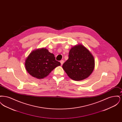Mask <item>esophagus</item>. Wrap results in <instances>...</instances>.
I'll return each instance as SVG.
<instances>
[{"instance_id":"obj_1","label":"esophagus","mask_w":122,"mask_h":122,"mask_svg":"<svg viewBox=\"0 0 122 122\" xmlns=\"http://www.w3.org/2000/svg\"><path fill=\"white\" fill-rule=\"evenodd\" d=\"M64 61L63 60H61L60 61V63H61V65H63V64H64Z\"/></svg>"}]
</instances>
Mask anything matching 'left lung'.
<instances>
[{"mask_svg": "<svg viewBox=\"0 0 122 122\" xmlns=\"http://www.w3.org/2000/svg\"><path fill=\"white\" fill-rule=\"evenodd\" d=\"M69 57L62 67L70 78L80 81L92 74L95 68V60L85 46L81 44L74 46L70 49Z\"/></svg>", "mask_w": 122, "mask_h": 122, "instance_id": "obj_1", "label": "left lung"}]
</instances>
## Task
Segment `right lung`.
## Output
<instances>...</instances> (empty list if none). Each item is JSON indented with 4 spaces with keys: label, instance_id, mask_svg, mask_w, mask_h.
Instances as JSON below:
<instances>
[{
    "label": "right lung",
    "instance_id": "add662e5",
    "mask_svg": "<svg viewBox=\"0 0 122 122\" xmlns=\"http://www.w3.org/2000/svg\"><path fill=\"white\" fill-rule=\"evenodd\" d=\"M53 54L46 48L33 50L25 60V68L30 76L38 79H43L55 68L60 66Z\"/></svg>",
    "mask_w": 122,
    "mask_h": 122
}]
</instances>
